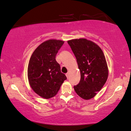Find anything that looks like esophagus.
Segmentation results:
<instances>
[{"mask_svg":"<svg viewBox=\"0 0 131 131\" xmlns=\"http://www.w3.org/2000/svg\"><path fill=\"white\" fill-rule=\"evenodd\" d=\"M66 77H67V78H68V76H69V73H68V72H67V73H66Z\"/></svg>","mask_w":131,"mask_h":131,"instance_id":"1","label":"esophagus"}]
</instances>
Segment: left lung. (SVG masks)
<instances>
[{
  "mask_svg": "<svg viewBox=\"0 0 131 131\" xmlns=\"http://www.w3.org/2000/svg\"><path fill=\"white\" fill-rule=\"evenodd\" d=\"M77 60L81 79L74 88L84 100L93 98L107 80L108 70L105 56L95 43L85 39L68 41Z\"/></svg>",
  "mask_w": 131,
  "mask_h": 131,
  "instance_id": "obj_1",
  "label": "left lung"
}]
</instances>
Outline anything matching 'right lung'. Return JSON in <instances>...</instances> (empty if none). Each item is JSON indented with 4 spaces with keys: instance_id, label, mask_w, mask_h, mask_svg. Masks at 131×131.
I'll return each instance as SVG.
<instances>
[{
    "instance_id": "1",
    "label": "right lung",
    "mask_w": 131,
    "mask_h": 131,
    "mask_svg": "<svg viewBox=\"0 0 131 131\" xmlns=\"http://www.w3.org/2000/svg\"><path fill=\"white\" fill-rule=\"evenodd\" d=\"M64 43L57 40L43 42L35 50L29 60L27 76L30 85L36 94L46 99L55 96L67 79L56 60Z\"/></svg>"
}]
</instances>
